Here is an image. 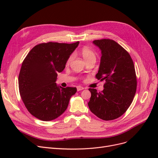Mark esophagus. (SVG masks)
<instances>
[{"label": "esophagus", "instance_id": "34e87169", "mask_svg": "<svg viewBox=\"0 0 158 158\" xmlns=\"http://www.w3.org/2000/svg\"><path fill=\"white\" fill-rule=\"evenodd\" d=\"M84 89V88H83V87H82V86H77V90L78 91H80V90H82V89Z\"/></svg>", "mask_w": 158, "mask_h": 158}]
</instances>
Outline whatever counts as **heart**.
<instances>
[{"mask_svg":"<svg viewBox=\"0 0 158 158\" xmlns=\"http://www.w3.org/2000/svg\"><path fill=\"white\" fill-rule=\"evenodd\" d=\"M80 55H82L83 59L86 63L89 60H95V59H96V53L94 50L88 47H84L82 48V49L80 50ZM73 55H70L67 60H66V64L69 65L71 63V61L73 59Z\"/></svg>","mask_w":158,"mask_h":158,"instance_id":"obj_1","label":"heart"}]
</instances>
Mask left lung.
<instances>
[{
    "label": "left lung",
    "instance_id": "obj_1",
    "mask_svg": "<svg viewBox=\"0 0 158 158\" xmlns=\"http://www.w3.org/2000/svg\"><path fill=\"white\" fill-rule=\"evenodd\" d=\"M93 44L102 51L95 77L106 83L101 92L89 89L91 98L88 105L98 117L111 121L123 115L133 101L137 85L135 65L128 52L116 41L103 39Z\"/></svg>",
    "mask_w": 158,
    "mask_h": 158
}]
</instances>
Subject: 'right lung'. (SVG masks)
<instances>
[{
    "instance_id": "right-lung-1",
    "label": "right lung",
    "mask_w": 158,
    "mask_h": 158,
    "mask_svg": "<svg viewBox=\"0 0 158 158\" xmlns=\"http://www.w3.org/2000/svg\"><path fill=\"white\" fill-rule=\"evenodd\" d=\"M79 43L40 44L23 60L18 77L19 92L27 111L40 120L52 121L61 115L77 91L76 88H62L56 80Z\"/></svg>"
}]
</instances>
